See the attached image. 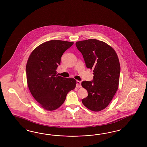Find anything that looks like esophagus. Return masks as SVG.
<instances>
[{
	"mask_svg": "<svg viewBox=\"0 0 147 147\" xmlns=\"http://www.w3.org/2000/svg\"><path fill=\"white\" fill-rule=\"evenodd\" d=\"M76 86L78 88L81 87V81H76Z\"/></svg>",
	"mask_w": 147,
	"mask_h": 147,
	"instance_id": "34e87169",
	"label": "esophagus"
}]
</instances>
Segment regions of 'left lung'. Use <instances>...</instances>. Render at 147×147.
Returning <instances> with one entry per match:
<instances>
[{"label": "left lung", "mask_w": 147, "mask_h": 147, "mask_svg": "<svg viewBox=\"0 0 147 147\" xmlns=\"http://www.w3.org/2000/svg\"><path fill=\"white\" fill-rule=\"evenodd\" d=\"M76 45L86 67L94 72L93 80L81 83L88 92L82 102L92 111H102L110 103L118 89L121 69L119 58L111 46L100 40L80 41Z\"/></svg>", "instance_id": "left-lung-1"}]
</instances>
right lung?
Wrapping results in <instances>:
<instances>
[{"label":"right lung","instance_id":"right-lung-1","mask_svg":"<svg viewBox=\"0 0 147 147\" xmlns=\"http://www.w3.org/2000/svg\"><path fill=\"white\" fill-rule=\"evenodd\" d=\"M74 42L50 40L38 46L30 55L26 67L28 88L40 106L54 111L64 102L67 93L76 88L73 78L57 73L63 53Z\"/></svg>","mask_w":147,"mask_h":147}]
</instances>
